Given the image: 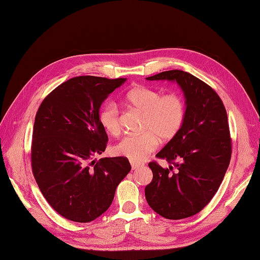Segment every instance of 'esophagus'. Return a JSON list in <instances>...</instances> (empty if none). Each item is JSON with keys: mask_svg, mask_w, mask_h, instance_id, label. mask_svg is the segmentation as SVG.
<instances>
[{"mask_svg": "<svg viewBox=\"0 0 260 260\" xmlns=\"http://www.w3.org/2000/svg\"><path fill=\"white\" fill-rule=\"evenodd\" d=\"M140 167H141V165H140V164H137V162H131V168H132V170L138 169V168H140Z\"/></svg>", "mask_w": 260, "mask_h": 260, "instance_id": "1", "label": "esophagus"}]
</instances>
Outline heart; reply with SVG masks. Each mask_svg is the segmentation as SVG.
I'll return each mask as SVG.
<instances>
[{
	"label": "heart",
	"mask_w": 260,
	"mask_h": 260,
	"mask_svg": "<svg viewBox=\"0 0 260 260\" xmlns=\"http://www.w3.org/2000/svg\"><path fill=\"white\" fill-rule=\"evenodd\" d=\"M127 104L144 115L140 136H128L115 146V154L132 162H141L154 152L158 140L167 142L182 129L186 108L184 100L177 93L161 95V92L140 85L125 95ZM100 121L107 133L118 136L121 131L120 114L115 104L105 105L100 113Z\"/></svg>",
	"instance_id": "b5f03b06"
}]
</instances>
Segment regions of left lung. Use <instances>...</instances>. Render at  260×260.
Returning a JSON list of instances; mask_svg holds the SVG:
<instances>
[{
  "instance_id": "obj_1",
  "label": "left lung",
  "mask_w": 260,
  "mask_h": 260,
  "mask_svg": "<svg viewBox=\"0 0 260 260\" xmlns=\"http://www.w3.org/2000/svg\"><path fill=\"white\" fill-rule=\"evenodd\" d=\"M146 79L176 81L184 93L186 114L182 129L156 155L172 166L148 164L153 180L145 186V199L166 219L194 216L214 198L230 164L232 146L224 105L211 86L182 70Z\"/></svg>"
}]
</instances>
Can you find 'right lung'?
<instances>
[{"instance_id":"1","label":"right lung","mask_w":260,"mask_h":260,"mask_svg":"<svg viewBox=\"0 0 260 260\" xmlns=\"http://www.w3.org/2000/svg\"><path fill=\"white\" fill-rule=\"evenodd\" d=\"M125 80L75 77L54 89L38 109L31 144L34 176L52 208L72 221L90 222L104 214L131 170L124 157L93 159L108 141L100 107Z\"/></svg>"}]
</instances>
